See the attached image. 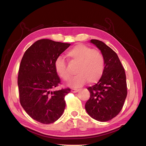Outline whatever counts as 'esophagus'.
<instances>
[{"label":"esophagus","mask_w":146,"mask_h":146,"mask_svg":"<svg viewBox=\"0 0 146 146\" xmlns=\"http://www.w3.org/2000/svg\"><path fill=\"white\" fill-rule=\"evenodd\" d=\"M79 91V90H78V89H72L71 90V91L72 92H78Z\"/></svg>","instance_id":"34e87169"}]
</instances>
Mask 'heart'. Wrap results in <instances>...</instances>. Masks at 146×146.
Returning a JSON list of instances; mask_svg holds the SVG:
<instances>
[{"instance_id":"heart-1","label":"heart","mask_w":146,"mask_h":146,"mask_svg":"<svg viewBox=\"0 0 146 146\" xmlns=\"http://www.w3.org/2000/svg\"><path fill=\"white\" fill-rule=\"evenodd\" d=\"M70 63L77 64L75 72L77 75L70 80L72 87L83 85L85 81L89 84L98 82L102 77L105 69V58L102 53L86 45L80 44L72 47L66 53ZM55 69L57 74L64 81L70 78L67 63L62 57L55 60Z\"/></svg>"}]
</instances>
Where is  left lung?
Masks as SVG:
<instances>
[{"instance_id": "obj_1", "label": "left lung", "mask_w": 146, "mask_h": 146, "mask_svg": "<svg viewBox=\"0 0 146 146\" xmlns=\"http://www.w3.org/2000/svg\"><path fill=\"white\" fill-rule=\"evenodd\" d=\"M105 58L102 77L96 85L88 88L90 98L85 104L88 114L96 120L106 122L120 113L127 94L124 68L116 53L102 41L91 39Z\"/></svg>"}]
</instances>
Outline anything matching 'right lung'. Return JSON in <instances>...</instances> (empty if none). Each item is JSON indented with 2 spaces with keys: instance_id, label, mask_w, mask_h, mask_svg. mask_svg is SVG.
Returning <instances> with one entry per match:
<instances>
[{
  "instance_id": "right-lung-1",
  "label": "right lung",
  "mask_w": 146,
  "mask_h": 146,
  "mask_svg": "<svg viewBox=\"0 0 146 146\" xmlns=\"http://www.w3.org/2000/svg\"><path fill=\"white\" fill-rule=\"evenodd\" d=\"M70 45L39 39L27 48L21 60L17 77L20 103L26 113L39 122H54L64 111V98L70 89L55 90L61 84L55 62Z\"/></svg>"
}]
</instances>
